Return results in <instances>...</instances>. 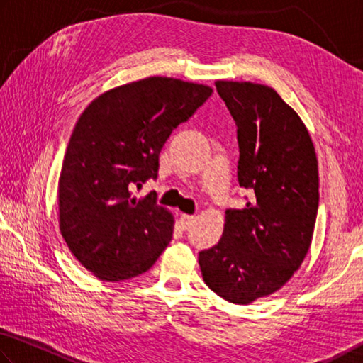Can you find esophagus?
<instances>
[{"instance_id": "obj_1", "label": "esophagus", "mask_w": 363, "mask_h": 363, "mask_svg": "<svg viewBox=\"0 0 363 363\" xmlns=\"http://www.w3.org/2000/svg\"><path fill=\"white\" fill-rule=\"evenodd\" d=\"M194 221V217L193 215H186V213H182L180 215V223L183 228H188L189 225H191Z\"/></svg>"}]
</instances>
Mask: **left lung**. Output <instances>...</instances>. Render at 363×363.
<instances>
[{
	"mask_svg": "<svg viewBox=\"0 0 363 363\" xmlns=\"http://www.w3.org/2000/svg\"><path fill=\"white\" fill-rule=\"evenodd\" d=\"M238 125L239 185L253 191L244 208H228L223 236L199 252L207 287L249 304L274 294L300 268L319 208L314 143L294 108L274 89L217 81Z\"/></svg>",
	"mask_w": 363,
	"mask_h": 363,
	"instance_id": "8db88e82",
	"label": "left lung"
}]
</instances>
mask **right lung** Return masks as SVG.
Masks as SVG:
<instances>
[{"label": "right lung", "instance_id": "right-lung-1", "mask_svg": "<svg viewBox=\"0 0 363 363\" xmlns=\"http://www.w3.org/2000/svg\"><path fill=\"white\" fill-rule=\"evenodd\" d=\"M212 87L151 76L99 95L76 123L59 178L60 233L101 281L148 271L167 247L174 217L156 196L133 198L157 177L159 152Z\"/></svg>", "mask_w": 363, "mask_h": 363}]
</instances>
